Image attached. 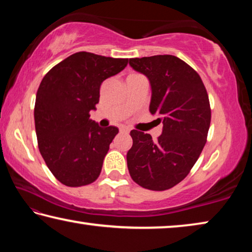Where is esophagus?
<instances>
[{
	"label": "esophagus",
	"mask_w": 252,
	"mask_h": 252,
	"mask_svg": "<svg viewBox=\"0 0 252 252\" xmlns=\"http://www.w3.org/2000/svg\"><path fill=\"white\" fill-rule=\"evenodd\" d=\"M120 131L122 132V133H129L130 132V129L127 126H121L120 127Z\"/></svg>",
	"instance_id": "obj_1"
}]
</instances>
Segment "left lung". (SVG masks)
Returning a JSON list of instances; mask_svg holds the SVG:
<instances>
[{
	"mask_svg": "<svg viewBox=\"0 0 252 252\" xmlns=\"http://www.w3.org/2000/svg\"><path fill=\"white\" fill-rule=\"evenodd\" d=\"M133 70L144 74L151 87V114L162 122V134L152 136L132 130L133 144L126 153L133 181L149 190L178 185L192 169L207 142L211 110L200 75L174 55L130 59Z\"/></svg>",
	"mask_w": 252,
	"mask_h": 252,
	"instance_id": "8db88e82",
	"label": "left lung"
}]
</instances>
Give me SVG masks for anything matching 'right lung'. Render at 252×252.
<instances>
[{"label":"right lung","mask_w":252,"mask_h":252,"mask_svg":"<svg viewBox=\"0 0 252 252\" xmlns=\"http://www.w3.org/2000/svg\"><path fill=\"white\" fill-rule=\"evenodd\" d=\"M126 64L127 59L78 52L42 80L34 108L37 143L50 171L63 185L87 186L100 176L119 129L99 126L90 111L96 110L101 83Z\"/></svg>","instance_id":"right-lung-1"}]
</instances>
